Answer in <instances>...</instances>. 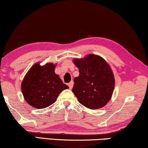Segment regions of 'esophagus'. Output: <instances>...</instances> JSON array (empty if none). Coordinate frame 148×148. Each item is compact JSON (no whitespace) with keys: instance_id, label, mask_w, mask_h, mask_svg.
I'll return each mask as SVG.
<instances>
[{"instance_id":"esophagus-1","label":"esophagus","mask_w":148,"mask_h":148,"mask_svg":"<svg viewBox=\"0 0 148 148\" xmlns=\"http://www.w3.org/2000/svg\"><path fill=\"white\" fill-rule=\"evenodd\" d=\"M73 85H74V82L73 81H71L70 83H68V86H69V88L70 89L72 88V87H73Z\"/></svg>"}]
</instances>
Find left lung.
<instances>
[{
  "mask_svg": "<svg viewBox=\"0 0 148 148\" xmlns=\"http://www.w3.org/2000/svg\"><path fill=\"white\" fill-rule=\"evenodd\" d=\"M74 64L80 74L74 79L72 92L79 103L90 109L103 107L111 99L115 87L114 75L109 64L95 54L74 59Z\"/></svg>",
  "mask_w": 148,
  "mask_h": 148,
  "instance_id": "8db88e82",
  "label": "left lung"
}]
</instances>
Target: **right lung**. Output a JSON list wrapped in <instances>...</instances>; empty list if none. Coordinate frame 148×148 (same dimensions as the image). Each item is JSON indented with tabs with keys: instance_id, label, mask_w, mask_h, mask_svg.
I'll return each instance as SVG.
<instances>
[{
	"instance_id": "right-lung-1",
	"label": "right lung",
	"mask_w": 148,
	"mask_h": 148,
	"mask_svg": "<svg viewBox=\"0 0 148 148\" xmlns=\"http://www.w3.org/2000/svg\"><path fill=\"white\" fill-rule=\"evenodd\" d=\"M53 63L33 65L25 75L21 84L24 99L29 105L36 109L49 107L57 99L60 93L69 88L55 73Z\"/></svg>"
}]
</instances>
